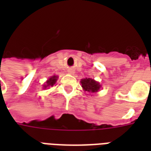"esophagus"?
<instances>
[{
  "mask_svg": "<svg viewBox=\"0 0 151 151\" xmlns=\"http://www.w3.org/2000/svg\"><path fill=\"white\" fill-rule=\"evenodd\" d=\"M69 73H70V74H73L74 72H73V71H69Z\"/></svg>",
  "mask_w": 151,
  "mask_h": 151,
  "instance_id": "1",
  "label": "esophagus"
}]
</instances>
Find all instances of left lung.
I'll return each instance as SVG.
<instances>
[{
  "instance_id": "8db88e82",
  "label": "left lung",
  "mask_w": 151,
  "mask_h": 151,
  "mask_svg": "<svg viewBox=\"0 0 151 151\" xmlns=\"http://www.w3.org/2000/svg\"><path fill=\"white\" fill-rule=\"evenodd\" d=\"M81 87L83 88V89L88 92H91V93H96L101 88L99 83L92 78H86L81 79Z\"/></svg>"
}]
</instances>
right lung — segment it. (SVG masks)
Here are the masks:
<instances>
[{"instance_id":"right-lung-1","label":"right lung","mask_w":151,"mask_h":151,"mask_svg":"<svg viewBox=\"0 0 151 151\" xmlns=\"http://www.w3.org/2000/svg\"><path fill=\"white\" fill-rule=\"evenodd\" d=\"M57 78H58V77H57V76H55V75L51 77V78H49V79H48L47 81H46L45 85H43V88H47V87L53 86V85L55 84V82H56Z\"/></svg>"}]
</instances>
